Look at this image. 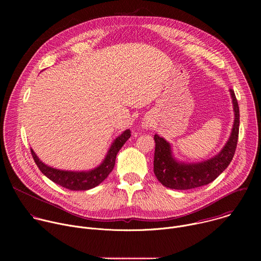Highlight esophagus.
I'll use <instances>...</instances> for the list:
<instances>
[{"label": "esophagus", "mask_w": 261, "mask_h": 261, "mask_svg": "<svg viewBox=\"0 0 261 261\" xmlns=\"http://www.w3.org/2000/svg\"><path fill=\"white\" fill-rule=\"evenodd\" d=\"M148 127H150V124H148V123H147V122H146V123H145V122H144V124H143V128H145V129H147V128H148Z\"/></svg>", "instance_id": "34e87169"}]
</instances>
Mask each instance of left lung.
I'll return each instance as SVG.
<instances>
[{
  "label": "left lung",
  "mask_w": 261,
  "mask_h": 261,
  "mask_svg": "<svg viewBox=\"0 0 261 261\" xmlns=\"http://www.w3.org/2000/svg\"><path fill=\"white\" fill-rule=\"evenodd\" d=\"M229 91L234 110L233 127L228 141L215 157L198 163L178 162L172 156L169 142L155 134L154 173L165 187L176 190H188L201 187L215 180L230 164L236 153L239 138L240 108L233 90L230 89Z\"/></svg>",
  "instance_id": "1"
}]
</instances>
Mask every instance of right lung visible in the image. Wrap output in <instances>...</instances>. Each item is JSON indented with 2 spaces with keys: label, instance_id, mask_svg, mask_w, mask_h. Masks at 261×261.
Returning <instances> with one entry per match:
<instances>
[{
  "label": "right lung",
  "instance_id": "right-lung-1",
  "mask_svg": "<svg viewBox=\"0 0 261 261\" xmlns=\"http://www.w3.org/2000/svg\"><path fill=\"white\" fill-rule=\"evenodd\" d=\"M131 131L125 130L121 135H119L114 142L111 143L106 157L103 162L96 168L89 171H70V170H61L50 167L44 164L35 154L31 148V153L35 163L38 166L40 171L47 176L54 182L62 186V187L72 190V191H82L95 188L100 182H102L108 174L114 169L116 164V158L118 152L125 142L130 138Z\"/></svg>",
  "mask_w": 261,
  "mask_h": 261
}]
</instances>
